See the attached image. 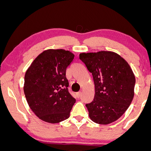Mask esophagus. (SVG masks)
Returning a JSON list of instances; mask_svg holds the SVG:
<instances>
[{"mask_svg": "<svg viewBox=\"0 0 151 151\" xmlns=\"http://www.w3.org/2000/svg\"><path fill=\"white\" fill-rule=\"evenodd\" d=\"M76 96H77V97H78V98H80V97H81V96H82V92H81V91L78 92L77 93H76Z\"/></svg>", "mask_w": 151, "mask_h": 151, "instance_id": "1", "label": "esophagus"}]
</instances>
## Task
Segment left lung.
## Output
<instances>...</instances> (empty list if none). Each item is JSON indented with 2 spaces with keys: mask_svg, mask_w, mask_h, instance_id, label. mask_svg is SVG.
I'll return each mask as SVG.
<instances>
[{
  "mask_svg": "<svg viewBox=\"0 0 151 151\" xmlns=\"http://www.w3.org/2000/svg\"><path fill=\"white\" fill-rule=\"evenodd\" d=\"M80 59L92 73L93 100L86 104L90 118L100 124L118 119L131 104L135 78L123 58L112 51L82 53Z\"/></svg>",
  "mask_w": 151,
  "mask_h": 151,
  "instance_id": "1",
  "label": "left lung"
}]
</instances>
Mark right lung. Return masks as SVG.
Wrapping results in <instances>:
<instances>
[{"instance_id":"1","label":"right lung","mask_w":151,"mask_h":151,"mask_svg":"<svg viewBox=\"0 0 151 151\" xmlns=\"http://www.w3.org/2000/svg\"><path fill=\"white\" fill-rule=\"evenodd\" d=\"M74 54L64 49L41 53L24 76V93L33 112L42 120L55 124L68 119L76 99L68 90L66 70Z\"/></svg>"}]
</instances>
